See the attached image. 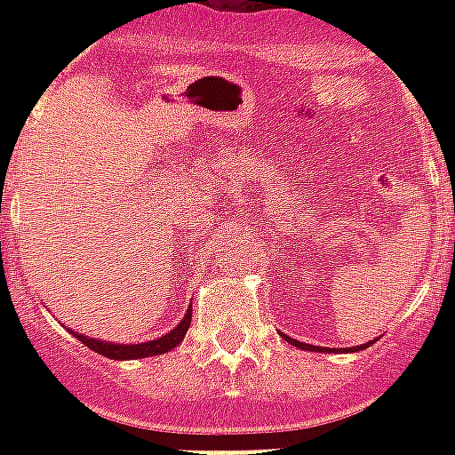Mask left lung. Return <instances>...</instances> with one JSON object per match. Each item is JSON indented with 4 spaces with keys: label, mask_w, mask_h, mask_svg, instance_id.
I'll use <instances>...</instances> for the list:
<instances>
[{
    "label": "left lung",
    "mask_w": 455,
    "mask_h": 455,
    "mask_svg": "<svg viewBox=\"0 0 455 455\" xmlns=\"http://www.w3.org/2000/svg\"><path fill=\"white\" fill-rule=\"evenodd\" d=\"M285 339H288V342H291V345H295V347H299V349H321V347H314V345H304V342H299V339H292V338H288V335H283ZM366 347H371V342H366V345H359V347H352L354 352H359V349H366Z\"/></svg>",
    "instance_id": "left-lung-1"
}]
</instances>
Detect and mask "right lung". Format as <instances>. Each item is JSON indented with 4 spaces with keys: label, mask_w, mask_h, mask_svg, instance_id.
<instances>
[{
    "label": "right lung",
    "mask_w": 455,
    "mask_h": 455,
    "mask_svg": "<svg viewBox=\"0 0 455 455\" xmlns=\"http://www.w3.org/2000/svg\"><path fill=\"white\" fill-rule=\"evenodd\" d=\"M188 325H191V307L184 314V318L179 321V325L174 331H170L163 338L151 339V342H139V345H120V342H103V339L96 338H87V335H82V332H75V338L80 339L82 345H87L89 349H94V352L103 354V356H108V359H146V356H156V354H164L174 349V347L184 339L186 331H188Z\"/></svg>",
    "instance_id": "add662e5"
}]
</instances>
